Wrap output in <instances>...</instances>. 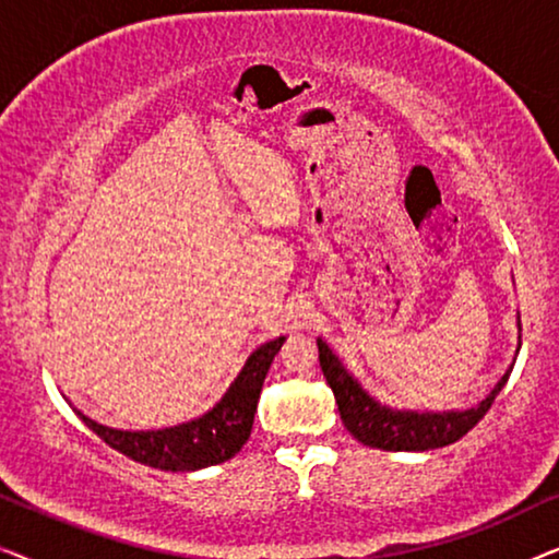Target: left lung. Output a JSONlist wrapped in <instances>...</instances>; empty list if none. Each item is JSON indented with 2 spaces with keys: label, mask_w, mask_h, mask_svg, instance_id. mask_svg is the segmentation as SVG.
Here are the masks:
<instances>
[{
  "label": "left lung",
  "mask_w": 559,
  "mask_h": 559,
  "mask_svg": "<svg viewBox=\"0 0 559 559\" xmlns=\"http://www.w3.org/2000/svg\"><path fill=\"white\" fill-rule=\"evenodd\" d=\"M320 350V369L325 373V381L333 389L335 404H338L341 419L346 425V430L354 435L358 442L369 448L379 450H435L445 448L450 442L461 440L465 432L473 430L496 400V394L501 392L511 377V369L503 373L499 384L493 386V392L486 396L478 407L465 409V412H394L389 407H381L379 402H373L369 394L364 392L361 384L343 369L338 356H333V350L318 338Z\"/></svg>",
  "instance_id": "1"
}]
</instances>
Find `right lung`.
<instances>
[{
    "label": "right lung",
    "instance_id": "right-lung-1",
    "mask_svg": "<svg viewBox=\"0 0 559 559\" xmlns=\"http://www.w3.org/2000/svg\"><path fill=\"white\" fill-rule=\"evenodd\" d=\"M282 343L285 338L270 341L262 348H257L224 400L209 415L193 419V423L157 432H124L98 425L83 412H79V417L106 445L136 463L150 465V468L175 473L226 463L228 457H234L247 445L266 371H270L272 358L277 356Z\"/></svg>",
    "mask_w": 559,
    "mask_h": 559
}]
</instances>
